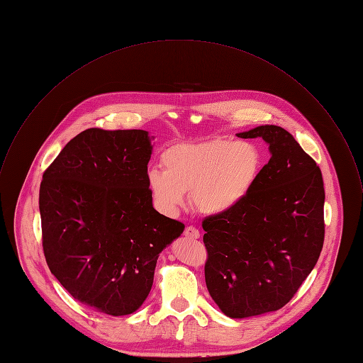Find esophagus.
<instances>
[{
  "instance_id": "1",
  "label": "esophagus",
  "mask_w": 363,
  "mask_h": 363,
  "mask_svg": "<svg viewBox=\"0 0 363 363\" xmlns=\"http://www.w3.org/2000/svg\"><path fill=\"white\" fill-rule=\"evenodd\" d=\"M184 237L191 238V240H199V238H200V231H199L196 227H193V225L186 227V230H184Z\"/></svg>"
}]
</instances>
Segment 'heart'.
Wrapping results in <instances>:
<instances>
[{
    "instance_id": "obj_1",
    "label": "heart",
    "mask_w": 363,
    "mask_h": 363,
    "mask_svg": "<svg viewBox=\"0 0 363 363\" xmlns=\"http://www.w3.org/2000/svg\"><path fill=\"white\" fill-rule=\"evenodd\" d=\"M163 166L164 172L147 173V187L163 213L176 214L186 206V194H191L200 213L223 216L237 208L255 187L263 153L253 142L217 139L169 149Z\"/></svg>"
}]
</instances>
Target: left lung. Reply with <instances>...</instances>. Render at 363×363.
I'll return each instance as SVG.
<instances>
[{"instance_id": "8db88e82", "label": "left lung", "mask_w": 363, "mask_h": 363, "mask_svg": "<svg viewBox=\"0 0 363 363\" xmlns=\"http://www.w3.org/2000/svg\"><path fill=\"white\" fill-rule=\"evenodd\" d=\"M237 136L262 138L270 150L249 196L203 221L210 296L231 318L286 306L314 269L324 243L320 167L290 132L260 125Z\"/></svg>"}]
</instances>
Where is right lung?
Listing matches in <instances>:
<instances>
[{"label":"right lung","mask_w":363,"mask_h":363,"mask_svg":"<svg viewBox=\"0 0 363 363\" xmlns=\"http://www.w3.org/2000/svg\"><path fill=\"white\" fill-rule=\"evenodd\" d=\"M150 140L142 129H86L40 183L42 245L52 274L74 300L108 315L143 304L159 253L184 230L152 206Z\"/></svg>","instance_id":"1"}]
</instances>
